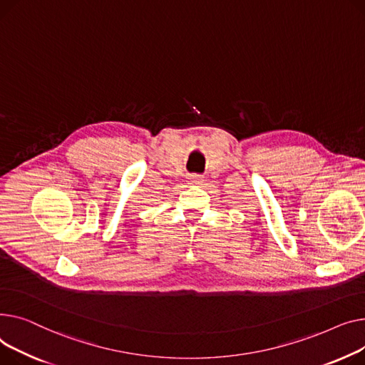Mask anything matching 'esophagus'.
<instances>
[{"label": "esophagus", "mask_w": 365, "mask_h": 365, "mask_svg": "<svg viewBox=\"0 0 365 365\" xmlns=\"http://www.w3.org/2000/svg\"><path fill=\"white\" fill-rule=\"evenodd\" d=\"M188 182H190V184H202V182H203V177H202V175H197V174L188 175Z\"/></svg>", "instance_id": "obj_1"}]
</instances>
